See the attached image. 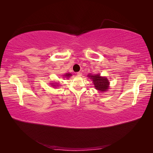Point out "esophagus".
Returning a JSON list of instances; mask_svg holds the SVG:
<instances>
[{"mask_svg": "<svg viewBox=\"0 0 153 153\" xmlns=\"http://www.w3.org/2000/svg\"><path fill=\"white\" fill-rule=\"evenodd\" d=\"M76 75H77L78 76H82V72L79 71V72H77V73H76Z\"/></svg>", "mask_w": 153, "mask_h": 153, "instance_id": "esophagus-1", "label": "esophagus"}]
</instances>
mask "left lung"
<instances>
[{
  "instance_id": "obj_1",
  "label": "left lung",
  "mask_w": 153,
  "mask_h": 153,
  "mask_svg": "<svg viewBox=\"0 0 153 153\" xmlns=\"http://www.w3.org/2000/svg\"><path fill=\"white\" fill-rule=\"evenodd\" d=\"M91 79L93 81V84L94 85L95 89L99 90L101 92H104L108 91L109 82L108 79L105 77L100 76L99 74H97L96 75H88Z\"/></svg>"
}]
</instances>
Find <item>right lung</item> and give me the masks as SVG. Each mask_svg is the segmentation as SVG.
I'll return each mask as SVG.
<instances>
[{"label": "right lung", "mask_w": 153, "mask_h": 153, "mask_svg": "<svg viewBox=\"0 0 153 153\" xmlns=\"http://www.w3.org/2000/svg\"><path fill=\"white\" fill-rule=\"evenodd\" d=\"M64 76V77H65V78H69V77L71 76V73H66Z\"/></svg>", "instance_id": "add662e5"}]
</instances>
